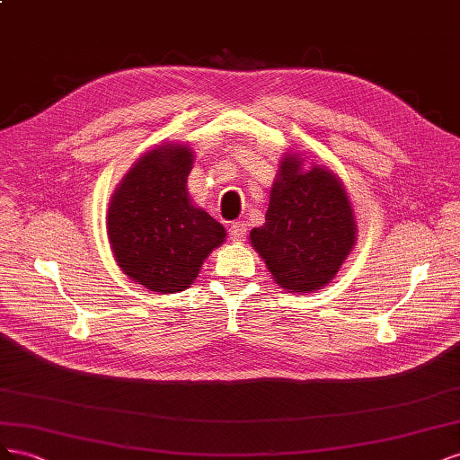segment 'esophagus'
Returning <instances> with one entry per match:
<instances>
[{"instance_id":"34e87169","label":"esophagus","mask_w":460,"mask_h":460,"mask_svg":"<svg viewBox=\"0 0 460 460\" xmlns=\"http://www.w3.org/2000/svg\"><path fill=\"white\" fill-rule=\"evenodd\" d=\"M229 237L233 239V241H237V243H241V241H244L246 239V226L243 221H234V223H231V227H229Z\"/></svg>"}]
</instances>
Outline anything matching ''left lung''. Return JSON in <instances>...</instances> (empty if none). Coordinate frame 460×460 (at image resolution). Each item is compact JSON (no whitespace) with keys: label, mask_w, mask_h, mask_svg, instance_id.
Masks as SVG:
<instances>
[{"label":"left lung","mask_w":460,"mask_h":460,"mask_svg":"<svg viewBox=\"0 0 460 460\" xmlns=\"http://www.w3.org/2000/svg\"><path fill=\"white\" fill-rule=\"evenodd\" d=\"M357 241L349 194L323 165L305 169L287 154L270 192L266 223L251 231L273 281L288 293H314L330 283Z\"/></svg>","instance_id":"left-lung-1"}]
</instances>
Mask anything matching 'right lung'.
<instances>
[{
	"mask_svg": "<svg viewBox=\"0 0 460 460\" xmlns=\"http://www.w3.org/2000/svg\"><path fill=\"white\" fill-rule=\"evenodd\" d=\"M194 154L162 144L138 157L108 208V239L117 266L155 293L185 291L226 229L189 199Z\"/></svg>",
	"mask_w": 460,
	"mask_h": 460,
	"instance_id": "1",
	"label": "right lung"
}]
</instances>
